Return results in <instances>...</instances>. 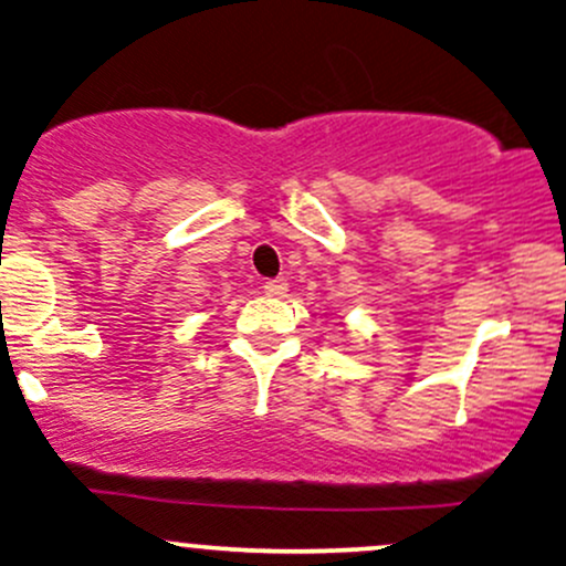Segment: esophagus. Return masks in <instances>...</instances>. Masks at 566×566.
<instances>
[{
	"label": "esophagus",
	"instance_id": "1",
	"mask_svg": "<svg viewBox=\"0 0 566 566\" xmlns=\"http://www.w3.org/2000/svg\"><path fill=\"white\" fill-rule=\"evenodd\" d=\"M265 295L268 298H284L287 295V282L284 279H271V282H265Z\"/></svg>",
	"mask_w": 566,
	"mask_h": 566
}]
</instances>
